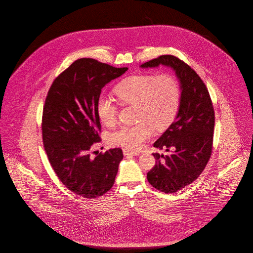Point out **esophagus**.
<instances>
[{
    "label": "esophagus",
    "instance_id": "34e87169",
    "mask_svg": "<svg viewBox=\"0 0 253 253\" xmlns=\"http://www.w3.org/2000/svg\"><path fill=\"white\" fill-rule=\"evenodd\" d=\"M123 155H124V156H134V157H137V156L139 155V153L132 152V151H130V150L124 149V150H123Z\"/></svg>",
    "mask_w": 253,
    "mask_h": 253
}]
</instances>
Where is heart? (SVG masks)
I'll return each instance as SVG.
<instances>
[{
    "instance_id": "heart-1",
    "label": "heart",
    "mask_w": 253,
    "mask_h": 253,
    "mask_svg": "<svg viewBox=\"0 0 253 253\" xmlns=\"http://www.w3.org/2000/svg\"><path fill=\"white\" fill-rule=\"evenodd\" d=\"M114 93L124 104L135 105L137 124L121 126L111 132L109 144L126 150H139L152 134L167 129L173 121L180 104V86L169 73L141 74L123 80L114 88ZM96 114L105 126H114L119 108L108 96H98Z\"/></svg>"
}]
</instances>
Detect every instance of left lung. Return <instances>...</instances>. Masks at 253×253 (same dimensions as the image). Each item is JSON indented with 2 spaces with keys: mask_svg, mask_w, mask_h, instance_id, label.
Returning a JSON list of instances; mask_svg holds the SVG:
<instances>
[{
  "mask_svg": "<svg viewBox=\"0 0 253 253\" xmlns=\"http://www.w3.org/2000/svg\"><path fill=\"white\" fill-rule=\"evenodd\" d=\"M170 66L180 81L181 98L174 121L154 147L168 156L153 154L156 165L147 173L149 183L166 193L178 192L196 180L207 166L213 148L214 109L208 88L193 68L172 55H163L141 67Z\"/></svg>",
  "mask_w": 253,
  "mask_h": 253,
  "instance_id": "8db88e82",
  "label": "left lung"
}]
</instances>
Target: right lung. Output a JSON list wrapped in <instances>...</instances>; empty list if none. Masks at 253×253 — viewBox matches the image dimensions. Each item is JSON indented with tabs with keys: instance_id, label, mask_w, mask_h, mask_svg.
I'll return each mask as SVG.
<instances>
[{
	"instance_id": "1",
	"label": "right lung",
	"mask_w": 253,
	"mask_h": 253,
	"mask_svg": "<svg viewBox=\"0 0 253 253\" xmlns=\"http://www.w3.org/2000/svg\"><path fill=\"white\" fill-rule=\"evenodd\" d=\"M127 70L79 59L54 80L45 98L42 132L49 163L68 190L84 198L108 192L123 158L121 148L93 157L92 147L101 140L96 114L101 89Z\"/></svg>"
}]
</instances>
